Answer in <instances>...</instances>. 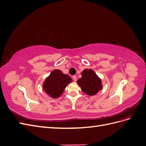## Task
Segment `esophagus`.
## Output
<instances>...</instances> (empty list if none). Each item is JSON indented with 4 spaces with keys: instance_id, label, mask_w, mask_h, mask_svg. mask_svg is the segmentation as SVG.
<instances>
[{
    "instance_id": "obj_1",
    "label": "esophagus",
    "mask_w": 146,
    "mask_h": 146,
    "mask_svg": "<svg viewBox=\"0 0 146 146\" xmlns=\"http://www.w3.org/2000/svg\"><path fill=\"white\" fill-rule=\"evenodd\" d=\"M72 78H73V80H74V82H76V81L77 80V76H73Z\"/></svg>"
}]
</instances>
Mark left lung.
<instances>
[{
    "label": "left lung",
    "mask_w": 146,
    "mask_h": 146,
    "mask_svg": "<svg viewBox=\"0 0 146 146\" xmlns=\"http://www.w3.org/2000/svg\"><path fill=\"white\" fill-rule=\"evenodd\" d=\"M82 77L77 83L82 91L86 94L92 96L98 93L102 89L101 78L91 69H85L82 72Z\"/></svg>",
    "instance_id": "left-lung-1"
}]
</instances>
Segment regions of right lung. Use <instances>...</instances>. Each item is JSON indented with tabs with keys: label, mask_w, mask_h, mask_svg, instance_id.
Here are the masks:
<instances>
[{
	"label": "right lung",
	"mask_w": 146,
	"mask_h": 146,
	"mask_svg": "<svg viewBox=\"0 0 146 146\" xmlns=\"http://www.w3.org/2000/svg\"><path fill=\"white\" fill-rule=\"evenodd\" d=\"M72 82V78L68 75L63 74L59 69H54L43 82L42 88L50 98L56 99L63 94L66 86Z\"/></svg>",
	"instance_id": "right-lung-1"
}]
</instances>
